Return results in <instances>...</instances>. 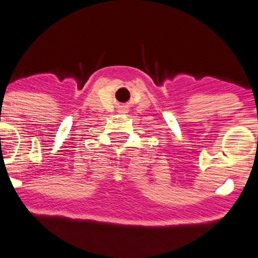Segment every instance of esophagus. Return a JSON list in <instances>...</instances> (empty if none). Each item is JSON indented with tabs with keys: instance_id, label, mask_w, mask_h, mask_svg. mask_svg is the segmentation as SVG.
<instances>
[{
	"instance_id": "obj_1",
	"label": "esophagus",
	"mask_w": 258,
	"mask_h": 258,
	"mask_svg": "<svg viewBox=\"0 0 258 258\" xmlns=\"http://www.w3.org/2000/svg\"><path fill=\"white\" fill-rule=\"evenodd\" d=\"M126 111H128V110H126L125 106H121V108H119V112H126Z\"/></svg>"
}]
</instances>
